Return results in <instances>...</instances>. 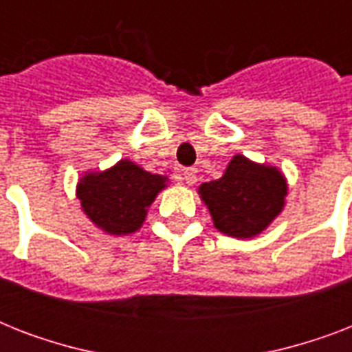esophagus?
<instances>
[{
	"label": "esophagus",
	"mask_w": 352,
	"mask_h": 352,
	"mask_svg": "<svg viewBox=\"0 0 352 352\" xmlns=\"http://www.w3.org/2000/svg\"><path fill=\"white\" fill-rule=\"evenodd\" d=\"M182 179L186 181V184H190V186H192V184H195V182H197V171L184 170L182 171Z\"/></svg>",
	"instance_id": "34e87169"
}]
</instances>
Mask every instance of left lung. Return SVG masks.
Returning a JSON list of instances; mask_svg holds the SVG:
<instances>
[{
  "instance_id": "left-lung-1",
  "label": "left lung",
  "mask_w": 352,
  "mask_h": 352,
  "mask_svg": "<svg viewBox=\"0 0 352 352\" xmlns=\"http://www.w3.org/2000/svg\"><path fill=\"white\" fill-rule=\"evenodd\" d=\"M287 179L276 166H267L234 155L217 181L199 186L214 226L221 234L252 239L267 230L285 208Z\"/></svg>"
}]
</instances>
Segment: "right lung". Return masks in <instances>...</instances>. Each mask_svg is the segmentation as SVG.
<instances>
[{
	"label": "right lung",
	"instance_id": "obj_1",
	"mask_svg": "<svg viewBox=\"0 0 352 352\" xmlns=\"http://www.w3.org/2000/svg\"><path fill=\"white\" fill-rule=\"evenodd\" d=\"M166 186L168 177L122 159L107 170L80 177L76 197L96 228L109 235H127L142 226L148 208Z\"/></svg>",
	"mask_w": 352,
	"mask_h": 352
}]
</instances>
